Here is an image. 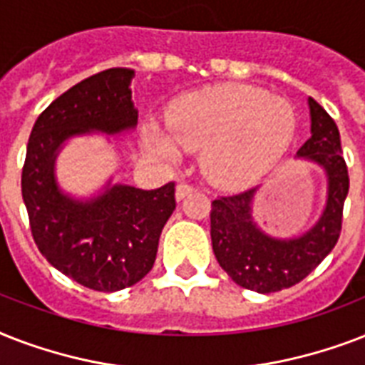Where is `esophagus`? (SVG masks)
<instances>
[{
  "instance_id": "1",
  "label": "esophagus",
  "mask_w": 365,
  "mask_h": 365,
  "mask_svg": "<svg viewBox=\"0 0 365 365\" xmlns=\"http://www.w3.org/2000/svg\"><path fill=\"white\" fill-rule=\"evenodd\" d=\"M195 191L193 185H189V183H178L176 185V199L183 200L187 195H191Z\"/></svg>"
}]
</instances>
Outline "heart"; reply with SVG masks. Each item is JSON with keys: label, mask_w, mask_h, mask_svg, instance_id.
Instances as JSON below:
<instances>
[{"label": "heart", "mask_w": 365, "mask_h": 365, "mask_svg": "<svg viewBox=\"0 0 365 365\" xmlns=\"http://www.w3.org/2000/svg\"><path fill=\"white\" fill-rule=\"evenodd\" d=\"M295 111L286 98L252 85H216L174 100L168 123H149L145 143L174 160L182 149H202L210 182L227 189L254 185L288 153Z\"/></svg>", "instance_id": "b5f03b06"}]
</instances>
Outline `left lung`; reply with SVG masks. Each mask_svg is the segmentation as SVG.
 Segmentation results:
<instances>
[{
    "label": "left lung",
    "instance_id": "8db88e82",
    "mask_svg": "<svg viewBox=\"0 0 365 365\" xmlns=\"http://www.w3.org/2000/svg\"><path fill=\"white\" fill-rule=\"evenodd\" d=\"M311 108V138L297 157L326 172L328 199L322 216L295 239H274L255 225L252 200L255 189L212 200L210 237L216 259L233 282L259 294L292 288L317 269L339 240L343 206L349 195V170L343 159L339 128L314 98Z\"/></svg>",
    "mask_w": 365,
    "mask_h": 365
}]
</instances>
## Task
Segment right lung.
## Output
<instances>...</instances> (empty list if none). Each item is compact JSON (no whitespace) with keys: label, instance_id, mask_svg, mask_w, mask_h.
Segmentation results:
<instances>
[{"label":"right lung","instance_id":"right-lung-1","mask_svg":"<svg viewBox=\"0 0 365 365\" xmlns=\"http://www.w3.org/2000/svg\"><path fill=\"white\" fill-rule=\"evenodd\" d=\"M132 77L128 68H111L60 94L37 117L22 168V199L39 252L96 292L134 286L153 269L160 231L176 208L174 182L151 191L110 185L94 199L77 200L54 180V160L68 138L136 126Z\"/></svg>","mask_w":365,"mask_h":365}]
</instances>
